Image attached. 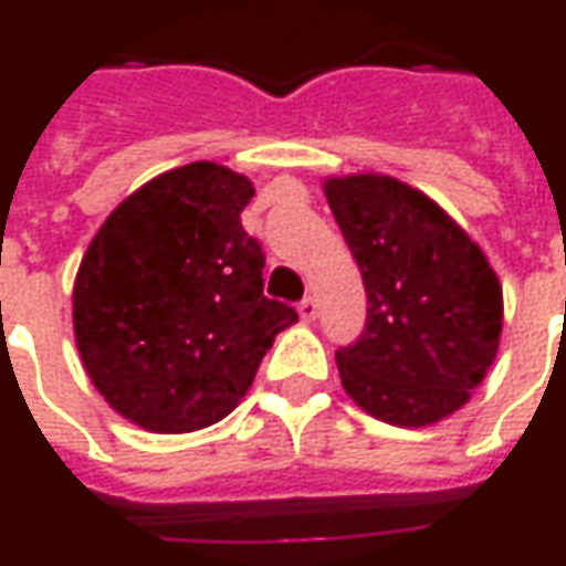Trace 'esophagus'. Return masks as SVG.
I'll use <instances>...</instances> for the list:
<instances>
[{
    "instance_id": "esophagus-1",
    "label": "esophagus",
    "mask_w": 566,
    "mask_h": 566,
    "mask_svg": "<svg viewBox=\"0 0 566 566\" xmlns=\"http://www.w3.org/2000/svg\"><path fill=\"white\" fill-rule=\"evenodd\" d=\"M296 312H300V318L303 321H315L318 318V300H315V296H306V300L300 303V308H296Z\"/></svg>"
}]
</instances>
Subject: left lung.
<instances>
[{"label":"left lung","instance_id":"1","mask_svg":"<svg viewBox=\"0 0 566 566\" xmlns=\"http://www.w3.org/2000/svg\"><path fill=\"white\" fill-rule=\"evenodd\" d=\"M324 197L367 291V327L336 355L345 394L385 424L446 421L497 357V272L449 211L400 178L327 175Z\"/></svg>","mask_w":566,"mask_h":566}]
</instances>
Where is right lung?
Segmentation results:
<instances>
[{
    "instance_id": "add662e5",
    "label": "right lung",
    "mask_w": 566,
    "mask_h": 566,
    "mask_svg": "<svg viewBox=\"0 0 566 566\" xmlns=\"http://www.w3.org/2000/svg\"><path fill=\"white\" fill-rule=\"evenodd\" d=\"M251 178L197 160L117 206L81 258L72 327L105 403L150 433L230 416L296 312L263 296V254L242 230Z\"/></svg>"
}]
</instances>
